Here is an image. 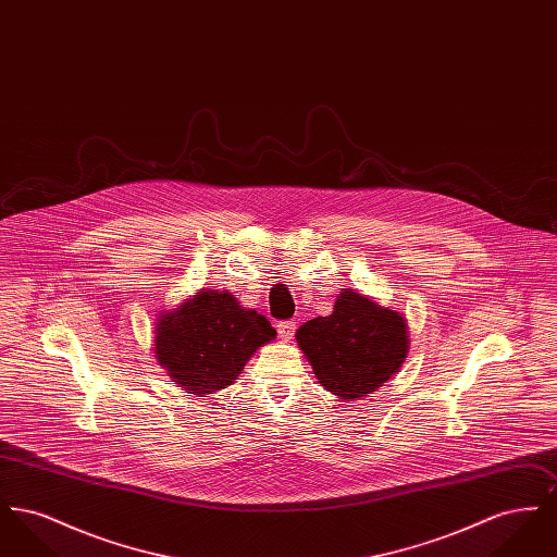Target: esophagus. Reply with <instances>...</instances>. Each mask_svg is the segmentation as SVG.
Listing matches in <instances>:
<instances>
[{
  "instance_id": "esophagus-1",
  "label": "esophagus",
  "mask_w": 557,
  "mask_h": 557,
  "mask_svg": "<svg viewBox=\"0 0 557 557\" xmlns=\"http://www.w3.org/2000/svg\"><path fill=\"white\" fill-rule=\"evenodd\" d=\"M296 332V321H280L277 323V334L282 341H290Z\"/></svg>"
}]
</instances>
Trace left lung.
Returning <instances> with one entry per match:
<instances>
[{
  "label": "left lung",
  "instance_id": "8db88e82",
  "mask_svg": "<svg viewBox=\"0 0 557 557\" xmlns=\"http://www.w3.org/2000/svg\"><path fill=\"white\" fill-rule=\"evenodd\" d=\"M407 323L357 292L343 290L327 318L302 323L296 332L319 384L343 398L368 397L403 366Z\"/></svg>",
  "mask_w": 557,
  "mask_h": 557
}]
</instances>
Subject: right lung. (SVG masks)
Segmentation results:
<instances>
[{
  "mask_svg": "<svg viewBox=\"0 0 557 557\" xmlns=\"http://www.w3.org/2000/svg\"><path fill=\"white\" fill-rule=\"evenodd\" d=\"M275 338L265 315L223 292H198L157 325V357L191 395H212L238 380L259 346Z\"/></svg>",
  "mask_w": 557,
  "mask_h": 557,
  "instance_id": "obj_1",
  "label": "right lung"
}]
</instances>
